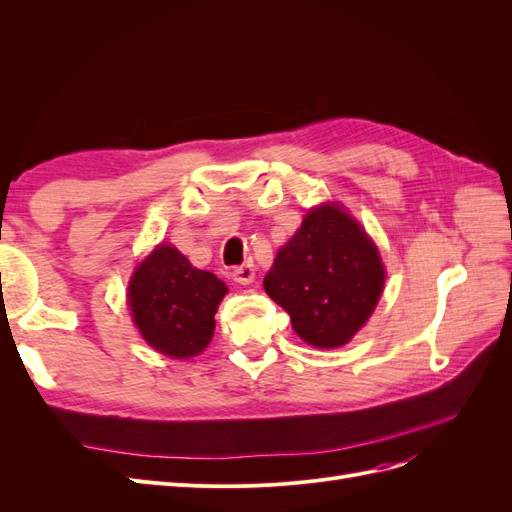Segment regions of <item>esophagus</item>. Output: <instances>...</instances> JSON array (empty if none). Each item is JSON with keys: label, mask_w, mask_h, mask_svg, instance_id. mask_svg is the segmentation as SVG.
Wrapping results in <instances>:
<instances>
[{"label": "esophagus", "mask_w": 512, "mask_h": 512, "mask_svg": "<svg viewBox=\"0 0 512 512\" xmlns=\"http://www.w3.org/2000/svg\"><path fill=\"white\" fill-rule=\"evenodd\" d=\"M254 277H256V269H254V262H250V260L243 262L241 267L232 269V280H235L237 284H243V286L252 284Z\"/></svg>", "instance_id": "34e87169"}]
</instances>
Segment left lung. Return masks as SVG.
Wrapping results in <instances>:
<instances>
[{"instance_id": "8db88e82", "label": "left lung", "mask_w": 512, "mask_h": 512, "mask_svg": "<svg viewBox=\"0 0 512 512\" xmlns=\"http://www.w3.org/2000/svg\"><path fill=\"white\" fill-rule=\"evenodd\" d=\"M262 286L303 342L339 348L374 312L384 267L361 224L342 207L322 205L277 252Z\"/></svg>"}]
</instances>
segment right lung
Listing matches in <instances>:
<instances>
[{"mask_svg":"<svg viewBox=\"0 0 512 512\" xmlns=\"http://www.w3.org/2000/svg\"><path fill=\"white\" fill-rule=\"evenodd\" d=\"M226 292L211 271L192 267L177 247L160 245L136 267L128 303L149 346L173 359H190L209 346L213 316Z\"/></svg>","mask_w":512,"mask_h":512,"instance_id":"1","label":"right lung"}]
</instances>
